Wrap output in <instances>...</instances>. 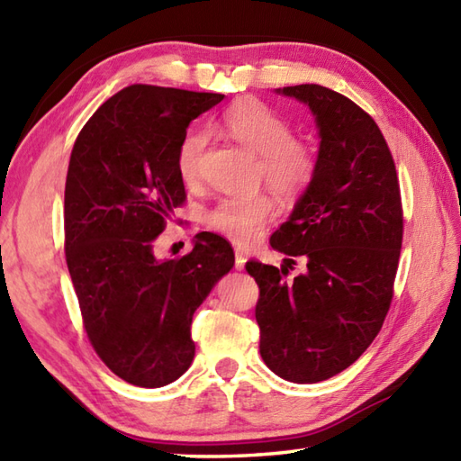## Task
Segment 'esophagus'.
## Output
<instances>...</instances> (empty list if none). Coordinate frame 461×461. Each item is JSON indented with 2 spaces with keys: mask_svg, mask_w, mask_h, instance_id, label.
I'll return each mask as SVG.
<instances>
[{
  "mask_svg": "<svg viewBox=\"0 0 461 461\" xmlns=\"http://www.w3.org/2000/svg\"><path fill=\"white\" fill-rule=\"evenodd\" d=\"M246 261H248V258H246V253H243L241 249H236V269H243L246 267Z\"/></svg>",
  "mask_w": 461,
  "mask_h": 461,
  "instance_id": "1",
  "label": "esophagus"
}]
</instances>
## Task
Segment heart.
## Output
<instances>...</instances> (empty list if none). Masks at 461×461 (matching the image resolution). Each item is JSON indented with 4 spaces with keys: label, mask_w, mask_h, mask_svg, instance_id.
Here are the masks:
<instances>
[{
    "label": "heart",
    "mask_w": 461,
    "mask_h": 461,
    "mask_svg": "<svg viewBox=\"0 0 461 461\" xmlns=\"http://www.w3.org/2000/svg\"><path fill=\"white\" fill-rule=\"evenodd\" d=\"M218 126L233 140L259 154V176L283 198H297L317 174V152L305 140L293 136V126L266 103L241 99L230 104ZM205 136L190 131L176 149V172L185 185L200 178V160ZM276 212V202L266 192L228 195L205 212V225L236 243H249L259 236L266 221Z\"/></svg>",
    "instance_id": "1"
}]
</instances>
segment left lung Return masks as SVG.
I'll list each match as a JSON object with an SVG mask.
<instances>
[{
	"label": "left lung",
	"instance_id": "8db88e82",
	"mask_svg": "<svg viewBox=\"0 0 461 461\" xmlns=\"http://www.w3.org/2000/svg\"><path fill=\"white\" fill-rule=\"evenodd\" d=\"M321 134L315 180L271 233L281 269L251 259L259 352L281 378L311 384L348 368L382 329L394 297L404 212L393 152L375 119L321 85L285 86ZM297 260L306 271L290 277Z\"/></svg>",
	"mask_w": 461,
	"mask_h": 461
}]
</instances>
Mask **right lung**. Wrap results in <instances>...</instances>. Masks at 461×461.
Masks as SVG:
<instances>
[{
    "label": "right lung",
    "instance_id": "right-lung-1",
    "mask_svg": "<svg viewBox=\"0 0 461 461\" xmlns=\"http://www.w3.org/2000/svg\"><path fill=\"white\" fill-rule=\"evenodd\" d=\"M221 99L131 85L86 121L68 160L65 259L83 327L104 365L134 386H166L188 370L194 312L233 267L230 241L210 231L180 259L154 258L156 238L185 203L176 149Z\"/></svg>",
    "mask_w": 461,
    "mask_h": 461
}]
</instances>
